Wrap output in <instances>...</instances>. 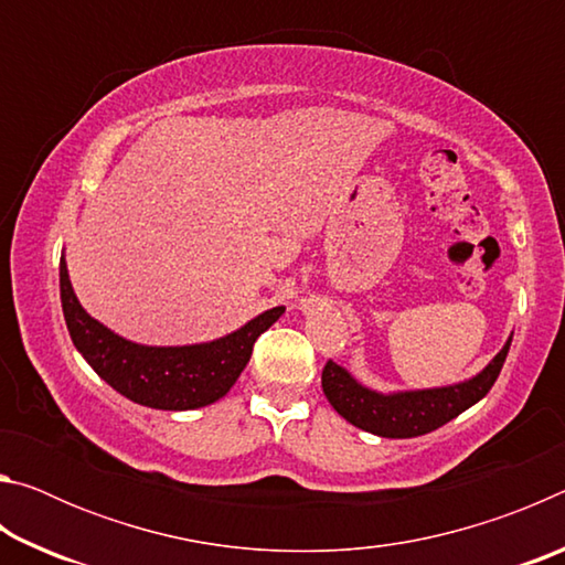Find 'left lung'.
Masks as SVG:
<instances>
[{
	"instance_id": "obj_1",
	"label": "left lung",
	"mask_w": 565,
	"mask_h": 565,
	"mask_svg": "<svg viewBox=\"0 0 565 565\" xmlns=\"http://www.w3.org/2000/svg\"><path fill=\"white\" fill-rule=\"evenodd\" d=\"M513 333L505 339L503 349L478 371L463 381L434 388L406 391H376L351 374L349 369L329 361L323 366L321 386L337 414L381 438H414L431 434L448 420H454L466 408L478 404L499 379L503 361L509 356Z\"/></svg>"
}]
</instances>
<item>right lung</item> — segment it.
<instances>
[{
	"mask_svg": "<svg viewBox=\"0 0 565 565\" xmlns=\"http://www.w3.org/2000/svg\"><path fill=\"white\" fill-rule=\"evenodd\" d=\"M60 294L66 329L84 361L121 396L159 411H194L224 398L252 359L256 339L286 311L284 306H274L214 341L149 347L124 339L89 317L76 299L64 254Z\"/></svg>",
	"mask_w": 565,
	"mask_h": 565,
	"instance_id": "add662e5",
	"label": "right lung"
}]
</instances>
